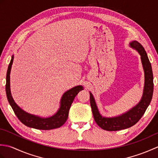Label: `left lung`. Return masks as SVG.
<instances>
[{"label":"left lung","mask_w":158,"mask_h":158,"mask_svg":"<svg viewBox=\"0 0 158 158\" xmlns=\"http://www.w3.org/2000/svg\"><path fill=\"white\" fill-rule=\"evenodd\" d=\"M131 48L136 50L140 56L143 68L145 75V83L142 98L136 105L122 115L106 117L100 113L94 97L89 92L90 105L92 107L94 118L96 123L102 129L107 131H117L128 128L139 122L144 115L147 107L152 101L153 92V75L149 60L142 45L136 41L129 43Z\"/></svg>","instance_id":"8db88e82"}]
</instances>
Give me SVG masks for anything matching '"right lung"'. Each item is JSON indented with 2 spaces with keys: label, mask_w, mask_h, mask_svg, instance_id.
Here are the masks:
<instances>
[{
  "label": "right lung",
  "mask_w": 158,
  "mask_h": 158,
  "mask_svg": "<svg viewBox=\"0 0 158 158\" xmlns=\"http://www.w3.org/2000/svg\"><path fill=\"white\" fill-rule=\"evenodd\" d=\"M13 56L11 57L6 76V94L9 105H11L16 116L20 122L25 126L38 130H52L62 126L68 119L69 109L74 98L80 91L83 89L82 85H77L67 90L64 93L60 102V108L54 115L49 117H43L28 113L17 105L13 100L10 89V73L13 62Z\"/></svg>",
  "instance_id": "1"
}]
</instances>
